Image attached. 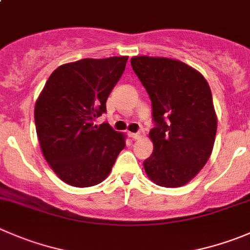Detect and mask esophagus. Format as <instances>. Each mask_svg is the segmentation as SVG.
<instances>
[{
    "mask_svg": "<svg viewBox=\"0 0 250 250\" xmlns=\"http://www.w3.org/2000/svg\"><path fill=\"white\" fill-rule=\"evenodd\" d=\"M144 135H145V133L143 132V130H140V132H138V133H132V134H130V137H132V139H134V140H139V139H142V138H144Z\"/></svg>",
    "mask_w": 250,
    "mask_h": 250,
    "instance_id": "34e87169",
    "label": "esophagus"
}]
</instances>
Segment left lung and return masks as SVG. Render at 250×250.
<instances>
[{
	"mask_svg": "<svg viewBox=\"0 0 250 250\" xmlns=\"http://www.w3.org/2000/svg\"><path fill=\"white\" fill-rule=\"evenodd\" d=\"M130 64L151 99L156 122L149 133L154 152L144 169L157 186L178 188L212 152L217 116L210 86L200 72L174 58L134 56Z\"/></svg>",
	"mask_w": 250,
	"mask_h": 250,
	"instance_id": "left-lung-1",
	"label": "left lung"
}]
</instances>
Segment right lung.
I'll use <instances>...</instances> for the list:
<instances>
[{
	"label": "right lung",
	"mask_w": 250,
	"mask_h": 250,
	"mask_svg": "<svg viewBox=\"0 0 250 250\" xmlns=\"http://www.w3.org/2000/svg\"><path fill=\"white\" fill-rule=\"evenodd\" d=\"M128 56L84 58L52 72L35 103L36 134L43 157L64 183L85 188L107 178L125 134L94 121L120 81Z\"/></svg>",
	"instance_id": "right-lung-1"
}]
</instances>
